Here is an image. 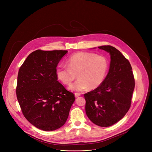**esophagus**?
I'll list each match as a JSON object with an SVG mask.
<instances>
[{
	"label": "esophagus",
	"mask_w": 152,
	"mask_h": 152,
	"mask_svg": "<svg viewBox=\"0 0 152 152\" xmlns=\"http://www.w3.org/2000/svg\"><path fill=\"white\" fill-rule=\"evenodd\" d=\"M75 97L77 98V97H79L80 96V94H79V93H75Z\"/></svg>",
	"instance_id": "esophagus-1"
}]
</instances>
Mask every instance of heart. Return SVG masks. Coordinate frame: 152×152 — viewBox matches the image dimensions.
I'll return each instance as SVG.
<instances>
[{
    "instance_id": "b5f03b06",
    "label": "heart",
    "mask_w": 152,
    "mask_h": 152,
    "mask_svg": "<svg viewBox=\"0 0 152 152\" xmlns=\"http://www.w3.org/2000/svg\"><path fill=\"white\" fill-rule=\"evenodd\" d=\"M68 66L56 68L58 79L65 85H69L76 77L78 79L71 84L69 89L80 92L89 87L98 88L104 81L109 68L107 59L103 56L88 52H78L72 55L67 61Z\"/></svg>"
}]
</instances>
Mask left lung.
<instances>
[{"label": "left lung", "instance_id": "8db88e82", "mask_svg": "<svg viewBox=\"0 0 152 152\" xmlns=\"http://www.w3.org/2000/svg\"><path fill=\"white\" fill-rule=\"evenodd\" d=\"M98 48L110 53V69L100 86L84 94L85 112L95 124L109 127L122 119L129 111L135 80L131 64L118 50L111 46Z\"/></svg>", "mask_w": 152, "mask_h": 152}]
</instances>
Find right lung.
Masks as SVG:
<instances>
[{"instance_id": "1", "label": "right lung", "mask_w": 152, "mask_h": 152, "mask_svg": "<svg viewBox=\"0 0 152 152\" xmlns=\"http://www.w3.org/2000/svg\"><path fill=\"white\" fill-rule=\"evenodd\" d=\"M67 50H37L19 69L16 94L26 120L44 131L66 123L75 98L58 80L56 67Z\"/></svg>"}]
</instances>
